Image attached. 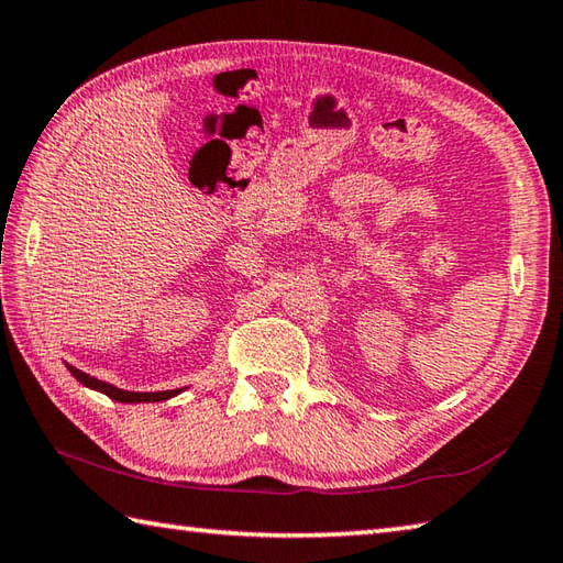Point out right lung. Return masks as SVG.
I'll return each instance as SVG.
<instances>
[{
	"label": "right lung",
	"instance_id": "1",
	"mask_svg": "<svg viewBox=\"0 0 563 563\" xmlns=\"http://www.w3.org/2000/svg\"><path fill=\"white\" fill-rule=\"evenodd\" d=\"M65 366H68V363H65ZM68 371L73 373V378H75L77 383L85 385V388L97 390V393H104L107 398H112V400H117V402H161V400H170V398H175V395L185 390V388H180V390H156V393L121 390V388H117V385L99 380V378L90 376V373H82L80 368H75V366H68Z\"/></svg>",
	"mask_w": 563,
	"mask_h": 563
}]
</instances>
